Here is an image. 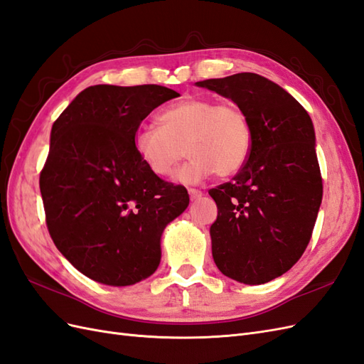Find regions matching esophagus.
I'll list each match as a JSON object with an SVG mask.
<instances>
[{
  "label": "esophagus",
  "mask_w": 364,
  "mask_h": 364,
  "mask_svg": "<svg viewBox=\"0 0 364 364\" xmlns=\"http://www.w3.org/2000/svg\"><path fill=\"white\" fill-rule=\"evenodd\" d=\"M189 195H191V200H192V201H195V200L201 198V196H203V192H201L200 189H189Z\"/></svg>",
  "instance_id": "34e87169"
}]
</instances>
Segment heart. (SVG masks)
<instances>
[{
  "label": "heart",
  "mask_w": 364,
  "mask_h": 364,
  "mask_svg": "<svg viewBox=\"0 0 364 364\" xmlns=\"http://www.w3.org/2000/svg\"><path fill=\"white\" fill-rule=\"evenodd\" d=\"M159 127L144 124L134 134V149L157 176H169L184 157L191 160L176 173L184 184L207 176H230L245 164L252 151V124L235 102L184 97L166 107Z\"/></svg>",
  "instance_id": "heart-1"
}]
</instances>
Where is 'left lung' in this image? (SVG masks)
<instances>
[{
	"label": "left lung",
	"instance_id": "8db88e82",
	"mask_svg": "<svg viewBox=\"0 0 364 364\" xmlns=\"http://www.w3.org/2000/svg\"><path fill=\"white\" fill-rule=\"evenodd\" d=\"M196 85L237 103L253 134L233 181L209 191L218 205L213 261L241 284L269 282L304 255L323 196L313 122L289 92L255 73Z\"/></svg>",
	"mask_w": 364,
	"mask_h": 364
}]
</instances>
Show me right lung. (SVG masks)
Wrapping results in <instances>:
<instances>
[{"mask_svg":"<svg viewBox=\"0 0 364 364\" xmlns=\"http://www.w3.org/2000/svg\"><path fill=\"white\" fill-rule=\"evenodd\" d=\"M178 96L161 85H95L53 123L39 175L47 228L68 262L96 282L149 277L164 227L189 205L188 191L154 175L134 149L143 119Z\"/></svg>","mask_w":364,"mask_h":364,"instance_id":"obj_1","label":"right lung"}]
</instances>
